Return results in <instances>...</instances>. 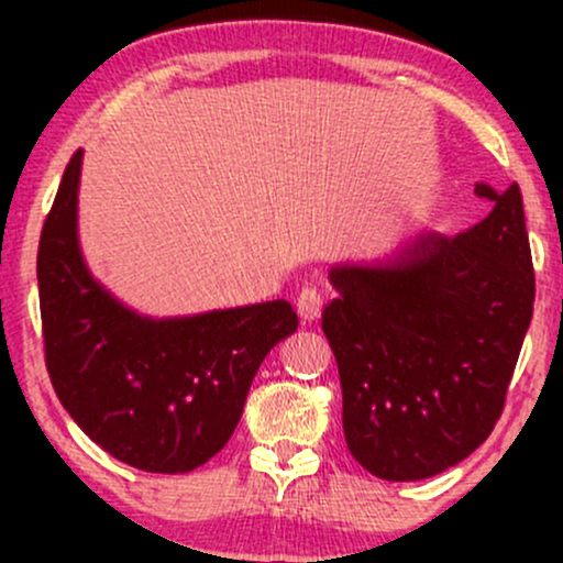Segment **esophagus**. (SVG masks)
<instances>
[{"label":"esophagus","mask_w":563,"mask_h":563,"mask_svg":"<svg viewBox=\"0 0 563 563\" xmlns=\"http://www.w3.org/2000/svg\"><path fill=\"white\" fill-rule=\"evenodd\" d=\"M318 309H320V299L318 294H301L299 296V303H296V312H299L301 320H312L318 318Z\"/></svg>","instance_id":"obj_1"}]
</instances>
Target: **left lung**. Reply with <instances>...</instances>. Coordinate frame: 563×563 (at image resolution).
I'll list each match as a JSON object with an SVG mask.
<instances>
[{
	"mask_svg": "<svg viewBox=\"0 0 563 563\" xmlns=\"http://www.w3.org/2000/svg\"><path fill=\"white\" fill-rule=\"evenodd\" d=\"M76 153L38 238L44 360L57 399L115 461L151 474L203 466L235 431L264 354L299 325L288 301L151 318L89 273Z\"/></svg>",
	"mask_w": 563,
	"mask_h": 563,
	"instance_id": "1",
	"label": "left lung"
}]
</instances>
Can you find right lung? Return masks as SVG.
<instances>
[{
  "label": "right lung",
  "instance_id": "add662e5",
  "mask_svg": "<svg viewBox=\"0 0 563 563\" xmlns=\"http://www.w3.org/2000/svg\"><path fill=\"white\" fill-rule=\"evenodd\" d=\"M322 333L363 468L418 482L489 437L532 318L525 211L503 200L455 238H418L386 262L335 264Z\"/></svg>",
  "mask_w": 563,
  "mask_h": 563
}]
</instances>
